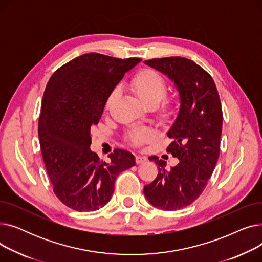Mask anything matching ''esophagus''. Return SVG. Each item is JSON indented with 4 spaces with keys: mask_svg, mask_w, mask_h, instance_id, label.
<instances>
[{
    "mask_svg": "<svg viewBox=\"0 0 262 262\" xmlns=\"http://www.w3.org/2000/svg\"><path fill=\"white\" fill-rule=\"evenodd\" d=\"M144 161H146V157L145 156H140V155H137L136 156V162L137 163H142V162H144Z\"/></svg>",
    "mask_w": 262,
    "mask_h": 262,
    "instance_id": "34e87169",
    "label": "esophagus"
}]
</instances>
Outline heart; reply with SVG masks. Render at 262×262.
Returning <instances> with one entry per match:
<instances>
[{
  "instance_id": "b5f03b06",
  "label": "heart",
  "mask_w": 262,
  "mask_h": 262,
  "mask_svg": "<svg viewBox=\"0 0 262 262\" xmlns=\"http://www.w3.org/2000/svg\"><path fill=\"white\" fill-rule=\"evenodd\" d=\"M129 88L144 105L150 108H158L162 116L172 113V102L167 100L159 104L167 92V80L153 69H143L137 73L129 81ZM119 88H114L107 95L105 109L110 110L119 98ZM154 130L149 128H134L129 130L127 137L134 144H141L154 137Z\"/></svg>"
}]
</instances>
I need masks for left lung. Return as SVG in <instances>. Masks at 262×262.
I'll return each mask as SVG.
<instances>
[{
  "instance_id": "8db88e82",
  "label": "left lung",
  "mask_w": 262,
  "mask_h": 262,
  "mask_svg": "<svg viewBox=\"0 0 262 262\" xmlns=\"http://www.w3.org/2000/svg\"><path fill=\"white\" fill-rule=\"evenodd\" d=\"M174 81L180 92V112L168 132L172 142L167 152L178 158L175 167L158 156V175L143 192L156 208L178 210L193 203L207 186L220 155L223 114L220 96L210 74L184 57L154 58L144 61Z\"/></svg>"
}]
</instances>
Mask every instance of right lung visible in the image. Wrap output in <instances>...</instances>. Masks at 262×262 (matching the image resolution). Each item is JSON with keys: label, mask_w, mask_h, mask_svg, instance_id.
Masks as SVG:
<instances>
[{"label": "right lung", "mask_w": 262, "mask_h": 262, "mask_svg": "<svg viewBox=\"0 0 262 262\" xmlns=\"http://www.w3.org/2000/svg\"><path fill=\"white\" fill-rule=\"evenodd\" d=\"M141 59L89 53L55 71L46 87L38 122L45 166L58 200L76 211H94L114 193L117 176L136 164L134 155L116 148L107 163L90 149L109 92Z\"/></svg>", "instance_id": "obj_1"}]
</instances>
